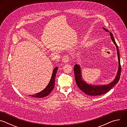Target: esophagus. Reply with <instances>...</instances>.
Returning a JSON list of instances; mask_svg holds the SVG:
<instances>
[{"label": "esophagus", "mask_w": 127, "mask_h": 127, "mask_svg": "<svg viewBox=\"0 0 127 127\" xmlns=\"http://www.w3.org/2000/svg\"><path fill=\"white\" fill-rule=\"evenodd\" d=\"M62 60H63V62L64 63H65L68 62L69 61V56H68V55H65V56L63 57V58Z\"/></svg>", "instance_id": "esophagus-1"}]
</instances>
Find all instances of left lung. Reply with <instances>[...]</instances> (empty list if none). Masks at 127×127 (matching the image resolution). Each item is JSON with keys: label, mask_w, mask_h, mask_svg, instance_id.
<instances>
[{"label": "left lung", "mask_w": 127, "mask_h": 127, "mask_svg": "<svg viewBox=\"0 0 127 127\" xmlns=\"http://www.w3.org/2000/svg\"><path fill=\"white\" fill-rule=\"evenodd\" d=\"M104 31L106 32H108L106 29L103 28ZM111 39L112 40L113 42L115 44L116 46L117 53H118V57L119 60V69L117 72V76L114 80V81L111 82V83L108 84L107 85H89L85 82L81 77V69L79 65L78 64H75L74 67V75H75V78L76 83L77 85L79 87V88L82 90V91L86 94V95H90V96H97L100 95L105 93H107L115 85L117 84L118 81H119L121 73V66L120 63V54L119 51L118 49V46L117 45L115 39L114 38L113 34L112 32L110 33Z\"/></svg>", "instance_id": "8db88e82"}]
</instances>
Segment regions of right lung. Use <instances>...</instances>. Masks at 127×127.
Listing matches in <instances>:
<instances>
[{
	"label": "right lung",
	"mask_w": 127,
	"mask_h": 127,
	"mask_svg": "<svg viewBox=\"0 0 127 127\" xmlns=\"http://www.w3.org/2000/svg\"><path fill=\"white\" fill-rule=\"evenodd\" d=\"M58 68V67H55L54 69L51 80L48 85L44 90H43L42 92L36 94L34 95H30V96L32 97H37V98H41V97H44L48 95L52 91V90L54 87V86H55V79L56 74V72L57 71Z\"/></svg>",
	"instance_id": "add662e5"
}]
</instances>
